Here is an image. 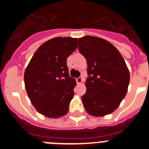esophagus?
<instances>
[{"mask_svg": "<svg viewBox=\"0 0 149 149\" xmlns=\"http://www.w3.org/2000/svg\"><path fill=\"white\" fill-rule=\"evenodd\" d=\"M76 81H77V84H81V83H82V81H83V78L81 77H77V78L76 79Z\"/></svg>", "mask_w": 149, "mask_h": 149, "instance_id": "1", "label": "esophagus"}]
</instances>
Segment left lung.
<instances>
[{"label":"left lung","mask_w":149,"mask_h":149,"mask_svg":"<svg viewBox=\"0 0 149 149\" xmlns=\"http://www.w3.org/2000/svg\"><path fill=\"white\" fill-rule=\"evenodd\" d=\"M80 53L87 62L86 92L82 101L86 112L104 116L117 109L127 92L130 73L122 54L108 41L86 36L78 39Z\"/></svg>","instance_id":"left-lung-1"}]
</instances>
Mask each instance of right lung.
<instances>
[{
  "mask_svg": "<svg viewBox=\"0 0 149 149\" xmlns=\"http://www.w3.org/2000/svg\"><path fill=\"white\" fill-rule=\"evenodd\" d=\"M77 44L75 38L50 39L36 50L25 69L27 95L36 110L48 118H60L68 111L76 81L69 76L66 60Z\"/></svg>",
  "mask_w": 149,
  "mask_h": 149,
  "instance_id": "1",
  "label": "right lung"
}]
</instances>
